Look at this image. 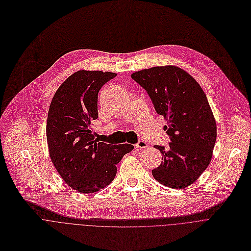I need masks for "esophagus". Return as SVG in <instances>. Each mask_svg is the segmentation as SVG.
I'll use <instances>...</instances> for the list:
<instances>
[{
  "instance_id": "esophagus-1",
  "label": "esophagus",
  "mask_w": 251,
  "mask_h": 251,
  "mask_svg": "<svg viewBox=\"0 0 251 251\" xmlns=\"http://www.w3.org/2000/svg\"><path fill=\"white\" fill-rule=\"evenodd\" d=\"M135 147L138 148V149H146V148H148V144H147L146 142H144V141H139V142L135 145Z\"/></svg>"
}]
</instances>
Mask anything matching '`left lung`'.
Listing matches in <instances>:
<instances>
[{
	"mask_svg": "<svg viewBox=\"0 0 251 251\" xmlns=\"http://www.w3.org/2000/svg\"><path fill=\"white\" fill-rule=\"evenodd\" d=\"M150 96L168 125V148L154 146L162 161L151 171L156 181L181 189L194 183L208 168L217 138V125L207 97L196 79L176 66L144 69L131 75Z\"/></svg>",
	"mask_w": 251,
	"mask_h": 251,
	"instance_id": "obj_1",
	"label": "left lung"
}]
</instances>
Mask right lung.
<instances>
[{
    "label": "right lung",
    "mask_w": 251,
    "mask_h": 251,
    "mask_svg": "<svg viewBox=\"0 0 251 251\" xmlns=\"http://www.w3.org/2000/svg\"><path fill=\"white\" fill-rule=\"evenodd\" d=\"M117 74L79 70L55 93L47 117L50 158L64 181L80 193L97 192L112 182L116 164L131 151V144L99 142L92 122L98 119V96Z\"/></svg>",
    "instance_id": "1"
}]
</instances>
